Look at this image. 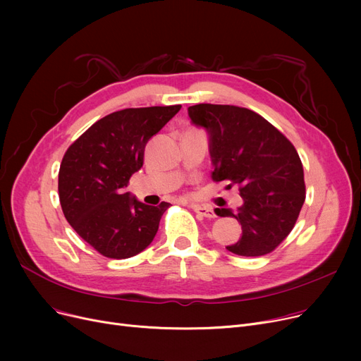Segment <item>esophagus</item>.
I'll return each mask as SVG.
<instances>
[{"instance_id":"34e87169","label":"esophagus","mask_w":361,"mask_h":361,"mask_svg":"<svg viewBox=\"0 0 361 361\" xmlns=\"http://www.w3.org/2000/svg\"><path fill=\"white\" fill-rule=\"evenodd\" d=\"M192 207H193V211H195L196 214H199V215L203 216V218H215V216H216L215 211L212 209L211 206H206V204H193Z\"/></svg>"}]
</instances>
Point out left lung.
<instances>
[{"mask_svg":"<svg viewBox=\"0 0 361 361\" xmlns=\"http://www.w3.org/2000/svg\"><path fill=\"white\" fill-rule=\"evenodd\" d=\"M193 124L209 133L212 180L240 187L237 212L216 207L219 216L241 224V238L226 250L256 257L274 252L288 237L306 199L302 164L293 143L252 109L234 105L188 106Z\"/></svg>","mask_w":361,"mask_h":361,"instance_id":"obj_1","label":"left lung"}]
</instances>
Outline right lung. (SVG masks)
<instances>
[{
	"label": "right lung",
	"instance_id": "obj_1",
	"mask_svg": "<svg viewBox=\"0 0 361 361\" xmlns=\"http://www.w3.org/2000/svg\"><path fill=\"white\" fill-rule=\"evenodd\" d=\"M181 105L126 108L98 120L73 142L60 165L61 209L92 247L109 259L143 252L155 238L169 203L149 206L126 187L143 166L149 139Z\"/></svg>",
	"mask_w": 361,
	"mask_h": 361
}]
</instances>
